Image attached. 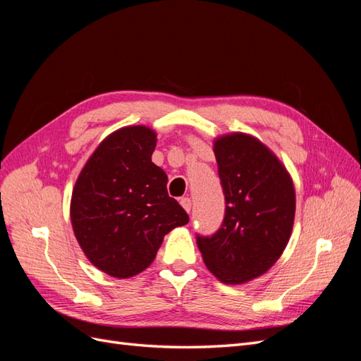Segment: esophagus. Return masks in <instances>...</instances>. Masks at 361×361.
<instances>
[{
	"label": "esophagus",
	"mask_w": 361,
	"mask_h": 361,
	"mask_svg": "<svg viewBox=\"0 0 361 361\" xmlns=\"http://www.w3.org/2000/svg\"><path fill=\"white\" fill-rule=\"evenodd\" d=\"M180 204H182V207L187 212H190L191 211V206H192V203H191V199L190 197H182L180 199Z\"/></svg>",
	"instance_id": "34e87169"
}]
</instances>
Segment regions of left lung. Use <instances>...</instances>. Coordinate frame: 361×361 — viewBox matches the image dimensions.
<instances>
[{"mask_svg":"<svg viewBox=\"0 0 361 361\" xmlns=\"http://www.w3.org/2000/svg\"><path fill=\"white\" fill-rule=\"evenodd\" d=\"M226 200L221 227L197 235L204 264L226 285L267 272L286 248L295 216V190L285 166L259 140L231 134L215 140Z\"/></svg>","mask_w":361,"mask_h":361,"instance_id":"obj_1","label":"left lung"}]
</instances>
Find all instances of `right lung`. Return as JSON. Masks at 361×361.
<instances>
[{"label":"right lung","instance_id":"obj_1","mask_svg":"<svg viewBox=\"0 0 361 361\" xmlns=\"http://www.w3.org/2000/svg\"><path fill=\"white\" fill-rule=\"evenodd\" d=\"M155 146L150 128L118 129L97 146L76 179L73 233L92 264L111 277L145 271L164 236L190 221L167 192V174L152 162Z\"/></svg>","mask_w":361,"mask_h":361}]
</instances>
